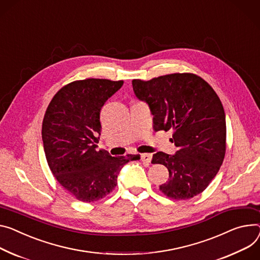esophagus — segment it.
<instances>
[{"label": "esophagus", "instance_id": "34e87169", "mask_svg": "<svg viewBox=\"0 0 260 260\" xmlns=\"http://www.w3.org/2000/svg\"><path fill=\"white\" fill-rule=\"evenodd\" d=\"M141 158H142V161L144 164H150L152 160V155L151 154H142Z\"/></svg>", "mask_w": 260, "mask_h": 260}]
</instances>
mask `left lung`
Segmentation results:
<instances>
[{
	"label": "left lung",
	"mask_w": 260,
	"mask_h": 260,
	"mask_svg": "<svg viewBox=\"0 0 260 260\" xmlns=\"http://www.w3.org/2000/svg\"><path fill=\"white\" fill-rule=\"evenodd\" d=\"M133 91L148 104L155 131H173L175 154L157 152L152 164L164 165L169 179L160 190L172 199L201 193L221 168L226 151V116L212 87L193 74H171L150 81L133 80Z\"/></svg>",
	"instance_id": "left-lung-1"
}]
</instances>
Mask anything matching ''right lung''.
<instances>
[{
	"mask_svg": "<svg viewBox=\"0 0 260 260\" xmlns=\"http://www.w3.org/2000/svg\"><path fill=\"white\" fill-rule=\"evenodd\" d=\"M124 81L86 79L59 90L43 122V143L48 165L57 179L79 201L94 202L113 190L117 176L139 154L112 157L98 150L101 135L100 111Z\"/></svg>",
	"mask_w": 260,
	"mask_h": 260,
	"instance_id": "1",
	"label": "right lung"
}]
</instances>
